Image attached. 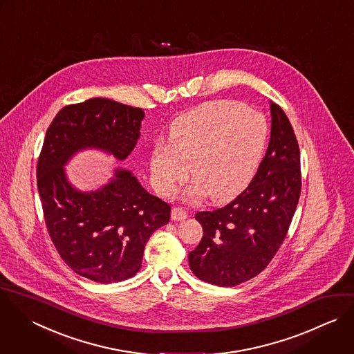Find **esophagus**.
<instances>
[{
  "label": "esophagus",
  "mask_w": 354,
  "mask_h": 354,
  "mask_svg": "<svg viewBox=\"0 0 354 354\" xmlns=\"http://www.w3.org/2000/svg\"><path fill=\"white\" fill-rule=\"evenodd\" d=\"M188 217V213L184 210V209H181V207H173V210H171V218L174 220V221H183V220H185Z\"/></svg>",
  "instance_id": "1"
}]
</instances>
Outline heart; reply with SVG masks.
I'll return each instance as SVG.
<instances>
[{
  "instance_id": "1",
  "label": "heart",
  "mask_w": 354,
  "mask_h": 354,
  "mask_svg": "<svg viewBox=\"0 0 354 354\" xmlns=\"http://www.w3.org/2000/svg\"><path fill=\"white\" fill-rule=\"evenodd\" d=\"M268 136L264 116L243 104L220 100L176 119L169 144H158L149 169L155 189L170 196L189 174V196L205 192L220 202L236 195L253 177Z\"/></svg>"
}]
</instances>
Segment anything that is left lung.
Segmentation results:
<instances>
[{
	"instance_id": "1",
	"label": "left lung",
	"mask_w": 354,
	"mask_h": 354,
	"mask_svg": "<svg viewBox=\"0 0 354 354\" xmlns=\"http://www.w3.org/2000/svg\"><path fill=\"white\" fill-rule=\"evenodd\" d=\"M271 109L267 152L249 185L230 203L198 212L203 236L189 252L192 272L218 286H235L260 274L282 245L300 189V152L282 108Z\"/></svg>"
}]
</instances>
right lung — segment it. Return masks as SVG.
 I'll return each instance as SVG.
<instances>
[{
	"label": "right lung",
	"instance_id": "add662e5",
	"mask_svg": "<svg viewBox=\"0 0 354 354\" xmlns=\"http://www.w3.org/2000/svg\"><path fill=\"white\" fill-rule=\"evenodd\" d=\"M144 111L108 98L62 108L50 124L37 163L48 234L62 260L101 283L136 275L152 232L170 220V205L147 192L129 170L94 192L73 188L64 165L84 148L124 160L136 148Z\"/></svg>",
	"mask_w": 354,
	"mask_h": 354
}]
</instances>
